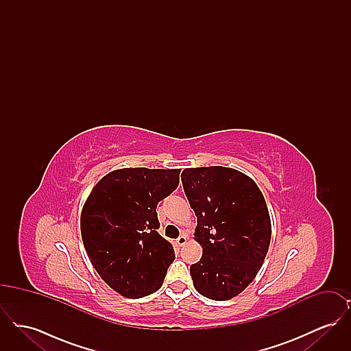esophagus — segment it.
<instances>
[{"mask_svg": "<svg viewBox=\"0 0 351 351\" xmlns=\"http://www.w3.org/2000/svg\"><path fill=\"white\" fill-rule=\"evenodd\" d=\"M186 239H188L186 235H184L183 234V235H180V237L176 239V243H178L179 246H184V245L186 243Z\"/></svg>", "mask_w": 351, "mask_h": 351, "instance_id": "obj_1", "label": "esophagus"}]
</instances>
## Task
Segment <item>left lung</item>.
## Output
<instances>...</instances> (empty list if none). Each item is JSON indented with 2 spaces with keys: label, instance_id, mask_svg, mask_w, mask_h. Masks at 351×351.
Masks as SVG:
<instances>
[{
  "label": "left lung",
  "instance_id": "obj_1",
  "mask_svg": "<svg viewBox=\"0 0 351 351\" xmlns=\"http://www.w3.org/2000/svg\"><path fill=\"white\" fill-rule=\"evenodd\" d=\"M182 176L202 247L200 262L191 266L193 285L210 300H230L255 279L267 255V204L250 176L234 168H185Z\"/></svg>",
  "mask_w": 351,
  "mask_h": 351
}]
</instances>
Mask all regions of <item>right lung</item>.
<instances>
[{
  "mask_svg": "<svg viewBox=\"0 0 351 351\" xmlns=\"http://www.w3.org/2000/svg\"><path fill=\"white\" fill-rule=\"evenodd\" d=\"M180 169H114L84 202V247L101 279L128 299L158 291L175 259L172 245L156 232V205L179 185Z\"/></svg>",
  "mask_w": 351,
  "mask_h": 351,
  "instance_id": "obj_1",
  "label": "right lung"
}]
</instances>
